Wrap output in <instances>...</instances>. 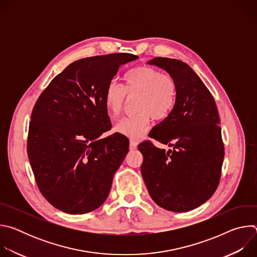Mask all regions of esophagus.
Wrapping results in <instances>:
<instances>
[{
	"instance_id": "1",
	"label": "esophagus",
	"mask_w": 257,
	"mask_h": 257,
	"mask_svg": "<svg viewBox=\"0 0 257 257\" xmlns=\"http://www.w3.org/2000/svg\"><path fill=\"white\" fill-rule=\"evenodd\" d=\"M137 145H138V142L136 140H134V139L130 140V150H136Z\"/></svg>"
}]
</instances>
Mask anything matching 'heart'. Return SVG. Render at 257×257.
<instances>
[{
    "instance_id": "heart-1",
    "label": "heart",
    "mask_w": 257,
    "mask_h": 257,
    "mask_svg": "<svg viewBox=\"0 0 257 257\" xmlns=\"http://www.w3.org/2000/svg\"><path fill=\"white\" fill-rule=\"evenodd\" d=\"M177 83L175 79L152 67L140 66L127 71L123 83H111L105 88L103 103L111 118H117L123 109L126 95L135 97L134 115L120 120L116 132L130 138H140L148 130L151 118L166 119L176 104Z\"/></svg>"
}]
</instances>
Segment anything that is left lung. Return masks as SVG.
I'll return each instance as SVG.
<instances>
[{"label":"left lung","instance_id":"8db88e82","mask_svg":"<svg viewBox=\"0 0 257 257\" xmlns=\"http://www.w3.org/2000/svg\"><path fill=\"white\" fill-rule=\"evenodd\" d=\"M148 64L172 76L178 93L171 114L150 133L172 150L141 142V175L159 206L189 211L211 197L221 178L225 153L217 108L207 87L186 63L157 57Z\"/></svg>","mask_w":257,"mask_h":257}]
</instances>
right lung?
Wrapping results in <instances>:
<instances>
[{
  "label": "right lung",
  "mask_w": 257,
  "mask_h": 257,
  "mask_svg": "<svg viewBox=\"0 0 257 257\" xmlns=\"http://www.w3.org/2000/svg\"><path fill=\"white\" fill-rule=\"evenodd\" d=\"M136 59L121 53L73 62L36 101L28 159L42 194L59 210L82 214L107 198L129 140L122 134L100 138L111 129L103 94L119 68Z\"/></svg>",
  "instance_id": "1"
}]
</instances>
